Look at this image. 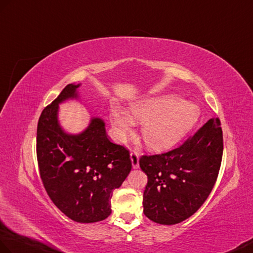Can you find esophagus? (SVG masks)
Listing matches in <instances>:
<instances>
[{"label":"esophagus","instance_id":"esophagus-1","mask_svg":"<svg viewBox=\"0 0 253 253\" xmlns=\"http://www.w3.org/2000/svg\"><path fill=\"white\" fill-rule=\"evenodd\" d=\"M130 160H131L132 167L134 169L138 168L139 167V154H138V152H136V151L130 152Z\"/></svg>","mask_w":253,"mask_h":253}]
</instances>
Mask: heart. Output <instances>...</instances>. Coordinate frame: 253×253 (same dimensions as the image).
<instances>
[{
    "instance_id": "heart-1",
    "label": "heart",
    "mask_w": 253,
    "mask_h": 253,
    "mask_svg": "<svg viewBox=\"0 0 253 253\" xmlns=\"http://www.w3.org/2000/svg\"><path fill=\"white\" fill-rule=\"evenodd\" d=\"M199 116L195 104L180 101L173 95L153 97L130 105L129 115L120 108L110 111V120L116 137L124 140L133 131L134 124H142L141 134L148 148L166 151L189 132Z\"/></svg>"
}]
</instances>
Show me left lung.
Segmentation results:
<instances>
[{
    "label": "left lung",
    "instance_id": "1",
    "mask_svg": "<svg viewBox=\"0 0 253 253\" xmlns=\"http://www.w3.org/2000/svg\"><path fill=\"white\" fill-rule=\"evenodd\" d=\"M223 155L219 119L209 120L183 143L166 153L142 155L148 175L143 212L164 225L177 224L201 208L218 178Z\"/></svg>",
    "mask_w": 253,
    "mask_h": 253
}]
</instances>
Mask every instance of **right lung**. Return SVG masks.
Segmentation results:
<instances>
[{
  "mask_svg": "<svg viewBox=\"0 0 253 253\" xmlns=\"http://www.w3.org/2000/svg\"><path fill=\"white\" fill-rule=\"evenodd\" d=\"M80 84H69L42 111L37 131L40 177L51 202L68 218L93 223L111 214L113 191L131 170L129 151L112 143L104 123L92 119L86 130L68 134L58 124V104L78 97Z\"/></svg>",
  "mask_w": 253,
  "mask_h": 253,
  "instance_id": "1",
  "label": "right lung"
}]
</instances>
